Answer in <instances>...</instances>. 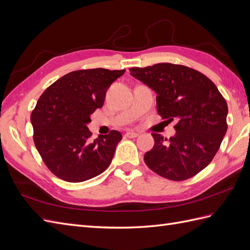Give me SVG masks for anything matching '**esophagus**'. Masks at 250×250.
I'll list each match as a JSON object with an SVG mask.
<instances>
[{
	"label": "esophagus",
	"instance_id": "34e87169",
	"mask_svg": "<svg viewBox=\"0 0 250 250\" xmlns=\"http://www.w3.org/2000/svg\"><path fill=\"white\" fill-rule=\"evenodd\" d=\"M138 135H139V134L136 133V132H134V131H129V132H126V134H125V136L129 137V138H135Z\"/></svg>",
	"mask_w": 250,
	"mask_h": 250
}]
</instances>
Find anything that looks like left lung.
Instances as JSON below:
<instances>
[{
	"label": "left lung",
	"instance_id": "1",
	"mask_svg": "<svg viewBox=\"0 0 250 250\" xmlns=\"http://www.w3.org/2000/svg\"><path fill=\"white\" fill-rule=\"evenodd\" d=\"M130 72L157 94L163 119L177 120L175 135L169 139L152 134L155 144L145 154V163L171 181L194 176L212 161L227 132L226 100L209 78L185 65L157 63Z\"/></svg>",
	"mask_w": 250,
	"mask_h": 250
}]
</instances>
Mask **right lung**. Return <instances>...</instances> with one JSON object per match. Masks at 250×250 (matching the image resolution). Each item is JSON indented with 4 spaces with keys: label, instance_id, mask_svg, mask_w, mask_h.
I'll return each mask as SVG.
<instances>
[{
    "label": "right lung",
    "instance_id": "obj_1",
    "mask_svg": "<svg viewBox=\"0 0 250 250\" xmlns=\"http://www.w3.org/2000/svg\"><path fill=\"white\" fill-rule=\"evenodd\" d=\"M125 69H81L45 89L31 113L34 142L44 164L63 181L80 183L110 166L123 135L111 131L92 140L87 125L104 105L107 88Z\"/></svg>",
    "mask_w": 250,
    "mask_h": 250
}]
</instances>
